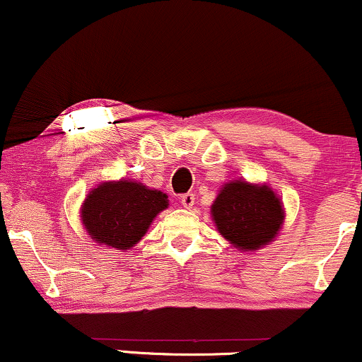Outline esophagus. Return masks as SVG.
<instances>
[{"mask_svg":"<svg viewBox=\"0 0 362 362\" xmlns=\"http://www.w3.org/2000/svg\"><path fill=\"white\" fill-rule=\"evenodd\" d=\"M195 202V195L194 194H184L180 197V204L185 207V209H190Z\"/></svg>","mask_w":362,"mask_h":362,"instance_id":"1","label":"esophagus"}]
</instances>
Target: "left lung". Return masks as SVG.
<instances>
[{
  "label": "left lung",
  "mask_w": 362,
  "mask_h": 362,
  "mask_svg": "<svg viewBox=\"0 0 362 362\" xmlns=\"http://www.w3.org/2000/svg\"><path fill=\"white\" fill-rule=\"evenodd\" d=\"M214 226L240 252H255L271 245L284 224L279 195L267 184L245 178L226 182L211 206Z\"/></svg>",
  "instance_id": "8db88e82"
}]
</instances>
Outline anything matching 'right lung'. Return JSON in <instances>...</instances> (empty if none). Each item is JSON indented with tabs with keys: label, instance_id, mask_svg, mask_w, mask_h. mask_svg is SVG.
<instances>
[{
	"label": "right lung",
	"instance_id": "obj_1",
	"mask_svg": "<svg viewBox=\"0 0 362 362\" xmlns=\"http://www.w3.org/2000/svg\"><path fill=\"white\" fill-rule=\"evenodd\" d=\"M168 207V195L131 178L95 185L83 201V228L97 245L126 252L146 235L153 219Z\"/></svg>",
	"mask_w": 362,
	"mask_h": 362
}]
</instances>
